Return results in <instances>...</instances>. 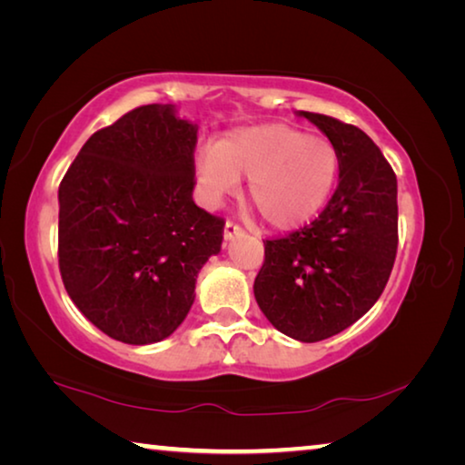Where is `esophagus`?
I'll return each instance as SVG.
<instances>
[{
    "label": "esophagus",
    "mask_w": 465,
    "mask_h": 465,
    "mask_svg": "<svg viewBox=\"0 0 465 465\" xmlns=\"http://www.w3.org/2000/svg\"><path fill=\"white\" fill-rule=\"evenodd\" d=\"M240 235H243V230H242V227H240L238 223H233V222H227V223H225L223 238H225L227 242H232V240H235V238H240Z\"/></svg>",
    "instance_id": "34e87169"
}]
</instances>
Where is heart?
<instances>
[{"mask_svg":"<svg viewBox=\"0 0 465 465\" xmlns=\"http://www.w3.org/2000/svg\"><path fill=\"white\" fill-rule=\"evenodd\" d=\"M338 170L332 141L282 123L235 129L194 155L196 191L209 207L238 193L240 178H248V199L281 230L310 222L324 207Z\"/></svg>","mask_w":465,"mask_h":465,"instance_id":"b5f03b06","label":"heart"}]
</instances>
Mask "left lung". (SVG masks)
I'll list each match as a JSON object with an SVG mask.
<instances>
[{"label": "left lung", "instance_id": "1", "mask_svg": "<svg viewBox=\"0 0 465 465\" xmlns=\"http://www.w3.org/2000/svg\"><path fill=\"white\" fill-rule=\"evenodd\" d=\"M297 114L336 145L338 186L310 225L264 242L254 297L279 332L318 342L355 324L383 293L398 250V183L380 147L355 124Z\"/></svg>", "mask_w": 465, "mask_h": 465}]
</instances>
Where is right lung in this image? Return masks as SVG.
<instances>
[{
	"label": "right lung",
	"instance_id": "right-lung-1",
	"mask_svg": "<svg viewBox=\"0 0 465 465\" xmlns=\"http://www.w3.org/2000/svg\"><path fill=\"white\" fill-rule=\"evenodd\" d=\"M199 127L147 104L94 133L59 184V271L85 318L114 341L152 344L183 324L223 225L196 207Z\"/></svg>",
	"mask_w": 465,
	"mask_h": 465
}]
</instances>
